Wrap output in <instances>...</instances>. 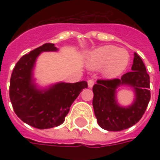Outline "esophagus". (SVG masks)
I'll list each match as a JSON object with an SVG mask.
<instances>
[{"mask_svg": "<svg viewBox=\"0 0 160 160\" xmlns=\"http://www.w3.org/2000/svg\"><path fill=\"white\" fill-rule=\"evenodd\" d=\"M94 84H95V80H93V79H90V80H88V86L90 88L93 87Z\"/></svg>", "mask_w": 160, "mask_h": 160, "instance_id": "esophagus-1", "label": "esophagus"}]
</instances>
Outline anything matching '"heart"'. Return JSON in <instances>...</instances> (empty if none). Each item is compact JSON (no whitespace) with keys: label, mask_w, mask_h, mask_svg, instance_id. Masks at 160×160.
<instances>
[{"label":"heart","mask_w":160,"mask_h":160,"mask_svg":"<svg viewBox=\"0 0 160 160\" xmlns=\"http://www.w3.org/2000/svg\"><path fill=\"white\" fill-rule=\"evenodd\" d=\"M129 61V55L125 49L114 46H104L90 54L88 65L95 70L103 68L105 76L115 77L125 70Z\"/></svg>","instance_id":"b5f03b06"}]
</instances>
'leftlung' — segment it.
Segmentation results:
<instances>
[{"label":"left lung","instance_id":"8db88e82","mask_svg":"<svg viewBox=\"0 0 160 160\" xmlns=\"http://www.w3.org/2000/svg\"><path fill=\"white\" fill-rule=\"evenodd\" d=\"M132 71L122 75L120 79L98 80L93 86V107L97 122L108 131H120L133 126L139 121L150 100L149 75L143 60L134 52ZM120 84L134 87L136 101L131 107L123 108L115 100V90Z\"/></svg>","mask_w":160,"mask_h":160}]
</instances>
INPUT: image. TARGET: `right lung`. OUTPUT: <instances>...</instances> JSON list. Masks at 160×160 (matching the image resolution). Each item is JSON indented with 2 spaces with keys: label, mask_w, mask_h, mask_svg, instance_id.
<instances>
[{
  "label": "right lung",
  "mask_w": 160,
  "mask_h": 160,
  "mask_svg": "<svg viewBox=\"0 0 160 160\" xmlns=\"http://www.w3.org/2000/svg\"><path fill=\"white\" fill-rule=\"evenodd\" d=\"M52 43H46L23 55L16 63L10 80L9 95L16 115L29 125L40 129L59 126L65 121L72 103L86 81L59 83L41 91L32 83V69L36 57L42 51H55Z\"/></svg>",
  "instance_id": "right-lung-1"
}]
</instances>
